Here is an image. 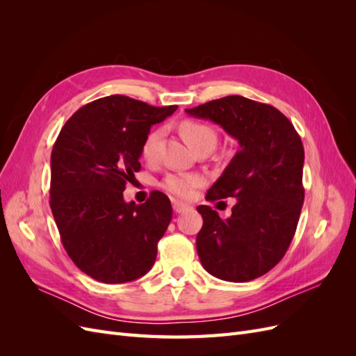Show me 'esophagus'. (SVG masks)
<instances>
[{"instance_id": "obj_1", "label": "esophagus", "mask_w": 356, "mask_h": 356, "mask_svg": "<svg viewBox=\"0 0 356 356\" xmlns=\"http://www.w3.org/2000/svg\"><path fill=\"white\" fill-rule=\"evenodd\" d=\"M172 208H174V211L177 213H181V212H184V211H188L190 209V204L178 202V200H174V202H172Z\"/></svg>"}]
</instances>
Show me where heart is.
Instances as JSON below:
<instances>
[{"label":"heart","instance_id":"1","mask_svg":"<svg viewBox=\"0 0 356 356\" xmlns=\"http://www.w3.org/2000/svg\"><path fill=\"white\" fill-rule=\"evenodd\" d=\"M181 134L186 138V141L195 148H200L204 145L213 147L217 143V134H215L213 129L208 124L200 123V122H193L186 120L181 124ZM161 136H163V129H153L149 131L144 139L141 152L143 157L145 160H154L157 156V147ZM204 179L203 177L197 174H170L168 175L163 182H161V187H163L170 195H174L181 199H190L195 195V191L203 184Z\"/></svg>","mask_w":356,"mask_h":356}]
</instances>
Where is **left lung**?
<instances>
[{"label": "left lung", "mask_w": 356, "mask_h": 356, "mask_svg": "<svg viewBox=\"0 0 356 356\" xmlns=\"http://www.w3.org/2000/svg\"><path fill=\"white\" fill-rule=\"evenodd\" d=\"M220 124L241 148L208 190L207 200L238 199L222 220L200 204L196 248L204 270L229 282H248L282 260L305 200V148L293 123L275 106L225 96L186 110Z\"/></svg>", "instance_id": "obj_1"}]
</instances>
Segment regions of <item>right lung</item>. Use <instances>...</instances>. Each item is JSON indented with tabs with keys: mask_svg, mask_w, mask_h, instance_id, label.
<instances>
[{
	"mask_svg": "<svg viewBox=\"0 0 356 356\" xmlns=\"http://www.w3.org/2000/svg\"><path fill=\"white\" fill-rule=\"evenodd\" d=\"M177 108L105 96L75 111L53 145L51 213L67 254L96 281L131 282L156 261L172 220L169 197L156 190L143 204L126 203L123 191L141 169L149 129Z\"/></svg>",
	"mask_w": 356,
	"mask_h": 356,
	"instance_id": "1",
	"label": "right lung"
}]
</instances>
